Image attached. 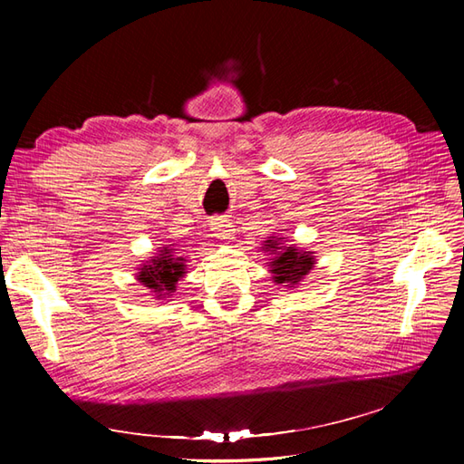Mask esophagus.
<instances>
[{
	"label": "esophagus",
	"mask_w": 464,
	"mask_h": 464,
	"mask_svg": "<svg viewBox=\"0 0 464 464\" xmlns=\"http://www.w3.org/2000/svg\"><path fill=\"white\" fill-rule=\"evenodd\" d=\"M210 227H213V234L215 237H218V240H224V242H230L234 237V227L232 222L227 220V218H213V222H210Z\"/></svg>",
	"instance_id": "34e87169"
}]
</instances>
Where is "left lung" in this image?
<instances>
[{"label":"left lung","mask_w":464,"mask_h":464,"mask_svg":"<svg viewBox=\"0 0 464 464\" xmlns=\"http://www.w3.org/2000/svg\"><path fill=\"white\" fill-rule=\"evenodd\" d=\"M261 247L271 256L266 266L273 275V283L290 290L296 288L317 263L314 251L298 247L296 244H286V237L283 236H269Z\"/></svg>","instance_id":"left-lung-1"}]
</instances>
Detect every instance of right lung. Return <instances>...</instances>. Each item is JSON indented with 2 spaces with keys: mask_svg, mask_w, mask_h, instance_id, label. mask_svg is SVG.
Instances as JSON below:
<instances>
[{
  "mask_svg": "<svg viewBox=\"0 0 464 464\" xmlns=\"http://www.w3.org/2000/svg\"><path fill=\"white\" fill-rule=\"evenodd\" d=\"M186 257L178 256L174 244H166L159 247V254H154L141 266H137L135 278L141 283L157 300L172 298L178 288L181 276H186Z\"/></svg>",
  "mask_w": 464,
  "mask_h": 464,
  "instance_id": "obj_1",
  "label": "right lung"
}]
</instances>
